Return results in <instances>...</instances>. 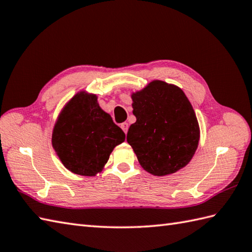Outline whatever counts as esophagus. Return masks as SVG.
I'll list each match as a JSON object with an SVG mask.
<instances>
[{"label":"esophagus","instance_id":"esophagus-1","mask_svg":"<svg viewBox=\"0 0 252 252\" xmlns=\"http://www.w3.org/2000/svg\"><path fill=\"white\" fill-rule=\"evenodd\" d=\"M121 128L122 130H124V132L126 134V132H127V128H128V125L126 124V122H124V124H121Z\"/></svg>","mask_w":252,"mask_h":252}]
</instances>
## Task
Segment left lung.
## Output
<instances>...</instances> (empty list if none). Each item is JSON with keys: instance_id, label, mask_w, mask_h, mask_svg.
<instances>
[{"instance_id": "1", "label": "left lung", "mask_w": 252, "mask_h": 252, "mask_svg": "<svg viewBox=\"0 0 252 252\" xmlns=\"http://www.w3.org/2000/svg\"><path fill=\"white\" fill-rule=\"evenodd\" d=\"M135 124L127 131L139 164L156 176L176 173L191 161L200 140V126L180 88L154 80L132 94Z\"/></svg>"}]
</instances>
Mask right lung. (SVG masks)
Masks as SVG:
<instances>
[{
	"label": "right lung",
	"instance_id": "right-lung-1",
	"mask_svg": "<svg viewBox=\"0 0 252 252\" xmlns=\"http://www.w3.org/2000/svg\"><path fill=\"white\" fill-rule=\"evenodd\" d=\"M126 134L98 106L94 94L80 92L69 101L52 132V147L68 171L94 176L106 164Z\"/></svg>",
	"mask_w": 252,
	"mask_h": 252
}]
</instances>
